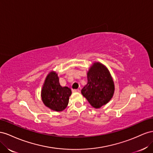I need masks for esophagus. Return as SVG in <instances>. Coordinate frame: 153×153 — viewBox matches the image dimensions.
<instances>
[{"label":"esophagus","instance_id":"esophagus-1","mask_svg":"<svg viewBox=\"0 0 153 153\" xmlns=\"http://www.w3.org/2000/svg\"><path fill=\"white\" fill-rule=\"evenodd\" d=\"M72 91L73 92H80V90L79 89H74Z\"/></svg>","mask_w":153,"mask_h":153}]
</instances>
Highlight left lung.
<instances>
[{
	"mask_svg": "<svg viewBox=\"0 0 153 153\" xmlns=\"http://www.w3.org/2000/svg\"><path fill=\"white\" fill-rule=\"evenodd\" d=\"M88 82L81 94L95 108L105 105L112 98L115 91L114 82L108 69L101 63L95 62L87 72Z\"/></svg>",
	"mask_w": 153,
	"mask_h": 153,
	"instance_id": "1",
	"label": "left lung"
}]
</instances>
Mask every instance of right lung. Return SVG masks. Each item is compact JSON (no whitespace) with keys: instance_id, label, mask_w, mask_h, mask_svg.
I'll use <instances>...</instances> for the list:
<instances>
[{"instance_id":"obj_1","label":"right lung","mask_w":153,"mask_h":153,"mask_svg":"<svg viewBox=\"0 0 153 153\" xmlns=\"http://www.w3.org/2000/svg\"><path fill=\"white\" fill-rule=\"evenodd\" d=\"M71 94V88L60 85L57 74L52 71L48 74L41 91L42 100L47 107L56 111L64 110Z\"/></svg>"}]
</instances>
